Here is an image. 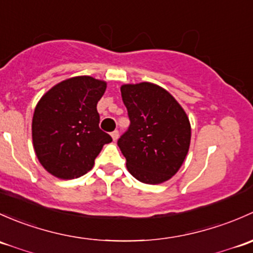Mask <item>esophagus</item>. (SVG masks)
I'll return each mask as SVG.
<instances>
[{"mask_svg": "<svg viewBox=\"0 0 253 253\" xmlns=\"http://www.w3.org/2000/svg\"><path fill=\"white\" fill-rule=\"evenodd\" d=\"M111 136H112V139H113L114 141H116V140L118 139V136H119V131H118V130H114V131H112L111 132Z\"/></svg>", "mask_w": 253, "mask_h": 253, "instance_id": "obj_1", "label": "esophagus"}]
</instances>
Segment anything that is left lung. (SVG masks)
<instances>
[{"label": "left lung", "instance_id": "left-lung-1", "mask_svg": "<svg viewBox=\"0 0 253 253\" xmlns=\"http://www.w3.org/2000/svg\"><path fill=\"white\" fill-rule=\"evenodd\" d=\"M130 126L118 139L126 168L145 184L170 179L183 165L191 139L186 113L175 98L151 83L121 87Z\"/></svg>", "mask_w": 253, "mask_h": 253}]
</instances>
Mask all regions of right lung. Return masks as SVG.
Here are the masks:
<instances>
[{
  "label": "right lung",
  "mask_w": 253,
  "mask_h": 253,
  "mask_svg": "<svg viewBox=\"0 0 253 253\" xmlns=\"http://www.w3.org/2000/svg\"><path fill=\"white\" fill-rule=\"evenodd\" d=\"M106 83L91 77H75L48 90L36 105L33 117V144L43 168L59 179L86 174L103 145L112 141L100 129L97 102Z\"/></svg>",
  "instance_id": "right-lung-1"
}]
</instances>
